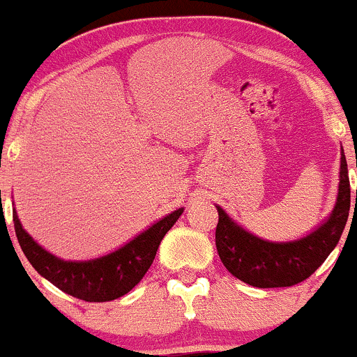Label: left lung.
<instances>
[{
    "mask_svg": "<svg viewBox=\"0 0 357 357\" xmlns=\"http://www.w3.org/2000/svg\"><path fill=\"white\" fill-rule=\"evenodd\" d=\"M357 204V190H356ZM216 248L221 262L235 278L255 287H286L305 281L324 264L339 243L351 208L347 162L340 151L339 194L331 216L300 240L269 241L236 225L216 206Z\"/></svg>",
    "mask_w": 357,
    "mask_h": 357,
    "instance_id": "8db88e82",
    "label": "left lung"
}]
</instances>
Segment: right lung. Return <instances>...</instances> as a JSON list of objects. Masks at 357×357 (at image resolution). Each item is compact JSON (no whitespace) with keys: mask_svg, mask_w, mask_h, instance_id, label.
<instances>
[{"mask_svg":"<svg viewBox=\"0 0 357 357\" xmlns=\"http://www.w3.org/2000/svg\"><path fill=\"white\" fill-rule=\"evenodd\" d=\"M182 213L183 208H178L134 236L124 247L91 260H63L49 254L22 228L17 211L13 213V223L22 250L42 278L78 300L102 303L124 296L144 278L163 236Z\"/></svg>","mask_w":357,"mask_h":357,"instance_id":"obj_1","label":"right lung"}]
</instances>
